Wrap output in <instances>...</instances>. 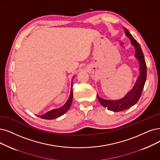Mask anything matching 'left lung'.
I'll use <instances>...</instances> for the list:
<instances>
[{"mask_svg":"<svg viewBox=\"0 0 160 160\" xmlns=\"http://www.w3.org/2000/svg\"><path fill=\"white\" fill-rule=\"evenodd\" d=\"M123 29H125L126 36L130 39L131 45H133L135 48L134 57L139 62V74L132 89L121 99L117 100L105 99L100 98L97 93V97L100 103L104 108L114 112L125 111L137 103L141 96L142 93L143 88L146 80V64L140 45L137 42V41L132 36V35L128 32L127 29L125 28H123Z\"/></svg>","mask_w":160,"mask_h":160,"instance_id":"8db88e82","label":"left lung"}]
</instances>
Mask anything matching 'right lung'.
<instances>
[{"label":"right lung","instance_id":"add662e5","mask_svg":"<svg viewBox=\"0 0 160 160\" xmlns=\"http://www.w3.org/2000/svg\"><path fill=\"white\" fill-rule=\"evenodd\" d=\"M72 84H71V89H70V96L67 101V102L65 103L62 107L52 109L47 113L38 115H37L38 117L41 118V119H47V120H51V119H57V118L61 117L63 114H64L69 109L71 103H72V99H73V92H72Z\"/></svg>","mask_w":160,"mask_h":160}]
</instances>
